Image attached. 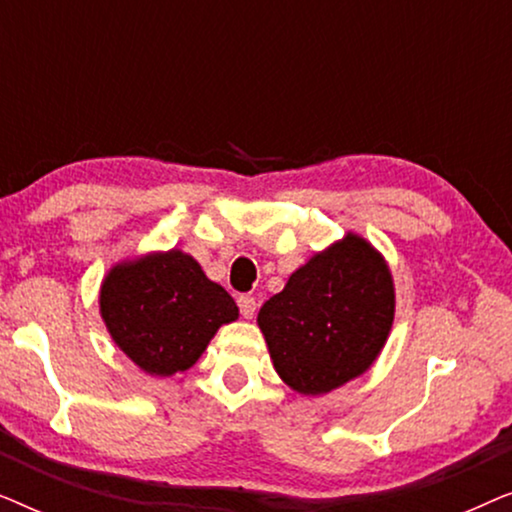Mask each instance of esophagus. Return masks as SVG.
I'll return each mask as SVG.
<instances>
[{
    "instance_id": "34e87169",
    "label": "esophagus",
    "mask_w": 512,
    "mask_h": 512,
    "mask_svg": "<svg viewBox=\"0 0 512 512\" xmlns=\"http://www.w3.org/2000/svg\"><path fill=\"white\" fill-rule=\"evenodd\" d=\"M237 305H240V314L244 319H251L256 312V298L249 296V293H244V296L237 298Z\"/></svg>"
}]
</instances>
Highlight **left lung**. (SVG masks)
<instances>
[{"mask_svg": "<svg viewBox=\"0 0 512 512\" xmlns=\"http://www.w3.org/2000/svg\"><path fill=\"white\" fill-rule=\"evenodd\" d=\"M391 321V272L352 233L312 256L258 312L275 370L305 396L326 394L366 373L387 342Z\"/></svg>", "mask_w": 512, "mask_h": 512, "instance_id": "obj_1", "label": "left lung"}]
</instances>
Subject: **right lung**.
I'll list each match as a JSON object with an SVG mask.
<instances>
[{"mask_svg":"<svg viewBox=\"0 0 512 512\" xmlns=\"http://www.w3.org/2000/svg\"><path fill=\"white\" fill-rule=\"evenodd\" d=\"M100 312L116 345L160 377L191 368L219 326L237 319L228 291L177 249L116 265L102 284Z\"/></svg>","mask_w":512,"mask_h":512,"instance_id":"right-lung-1","label":"right lung"}]
</instances>
